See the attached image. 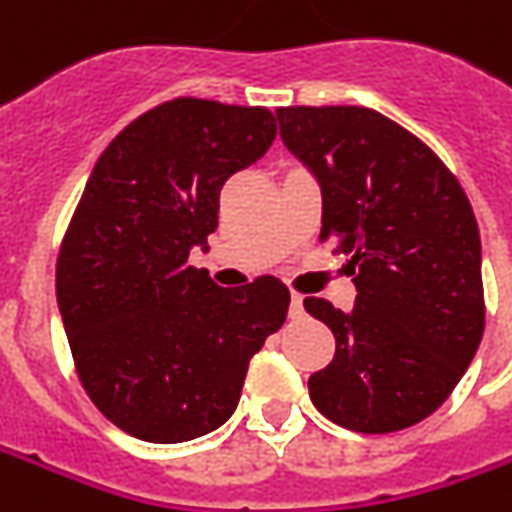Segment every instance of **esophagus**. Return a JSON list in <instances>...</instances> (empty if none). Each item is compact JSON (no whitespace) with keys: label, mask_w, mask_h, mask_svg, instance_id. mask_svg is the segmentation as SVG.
Wrapping results in <instances>:
<instances>
[{"label":"esophagus","mask_w":512,"mask_h":512,"mask_svg":"<svg viewBox=\"0 0 512 512\" xmlns=\"http://www.w3.org/2000/svg\"><path fill=\"white\" fill-rule=\"evenodd\" d=\"M290 316H296V319H299V316H305V299H302L299 293H293V296H290Z\"/></svg>","instance_id":"obj_1"}]
</instances>
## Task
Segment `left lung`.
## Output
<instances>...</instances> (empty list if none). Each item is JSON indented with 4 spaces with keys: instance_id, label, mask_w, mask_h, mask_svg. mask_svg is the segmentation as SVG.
Segmentation results:
<instances>
[{
    "instance_id": "obj_1",
    "label": "left lung",
    "mask_w": 512,
    "mask_h": 512,
    "mask_svg": "<svg viewBox=\"0 0 512 512\" xmlns=\"http://www.w3.org/2000/svg\"><path fill=\"white\" fill-rule=\"evenodd\" d=\"M285 148L322 187V239L344 253L353 310L305 299L336 336L310 399L356 433L427 419L484 333L482 239L459 179L410 130L356 105L279 108Z\"/></svg>"
}]
</instances>
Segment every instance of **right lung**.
I'll return each mask as SVG.
<instances>
[{"label":"right lung","instance_id":"1","mask_svg":"<svg viewBox=\"0 0 512 512\" xmlns=\"http://www.w3.org/2000/svg\"><path fill=\"white\" fill-rule=\"evenodd\" d=\"M276 139L267 108L173 99L122 130L90 173L56 262L79 382L110 422L153 444L233 416L247 364L285 325L276 276L219 287L187 265L219 227V190Z\"/></svg>","mask_w":512,"mask_h":512}]
</instances>
